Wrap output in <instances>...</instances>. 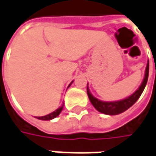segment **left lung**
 <instances>
[{"instance_id": "obj_1", "label": "left lung", "mask_w": 156, "mask_h": 156, "mask_svg": "<svg viewBox=\"0 0 156 156\" xmlns=\"http://www.w3.org/2000/svg\"><path fill=\"white\" fill-rule=\"evenodd\" d=\"M148 72H149V62H147L146 72H145V77H144L143 82L140 85V87H139V89L135 93H133L131 96L127 97L124 100L117 101H100V100H98L95 97L92 95V94L90 93L89 88H88V84H87V95L89 97V100H90L93 106L101 113L110 115L123 113L125 110H127L129 108H131L138 101V99L140 97L144 89H145V87L147 85V82Z\"/></svg>"}]
</instances>
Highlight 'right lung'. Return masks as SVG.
Segmentation results:
<instances>
[{"instance_id":"obj_1","label":"right lung","mask_w":156,"mask_h":156,"mask_svg":"<svg viewBox=\"0 0 156 156\" xmlns=\"http://www.w3.org/2000/svg\"><path fill=\"white\" fill-rule=\"evenodd\" d=\"M71 85V83L69 85V87ZM62 108H63V104H62V106L58 108L55 111H54V112H52L50 114L47 115H44V116H38L37 118L38 119H40V120H51V119H53V118H55V117H56L57 115H59V114L62 112Z\"/></svg>"}]
</instances>
